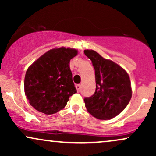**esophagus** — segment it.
<instances>
[{
    "label": "esophagus",
    "instance_id": "esophagus-1",
    "mask_svg": "<svg viewBox=\"0 0 156 156\" xmlns=\"http://www.w3.org/2000/svg\"><path fill=\"white\" fill-rule=\"evenodd\" d=\"M76 89H77V92H79L80 90V84H76Z\"/></svg>",
    "mask_w": 156,
    "mask_h": 156
}]
</instances>
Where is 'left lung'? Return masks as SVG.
Here are the masks:
<instances>
[{
    "instance_id": "left-lung-1",
    "label": "left lung",
    "mask_w": 156,
    "mask_h": 156,
    "mask_svg": "<svg viewBox=\"0 0 156 156\" xmlns=\"http://www.w3.org/2000/svg\"><path fill=\"white\" fill-rule=\"evenodd\" d=\"M84 54L92 61L96 80L93 95L84 98L86 108L98 119H112L122 112L130 101L129 76L118 64L103 58L96 51L85 50Z\"/></svg>"
}]
</instances>
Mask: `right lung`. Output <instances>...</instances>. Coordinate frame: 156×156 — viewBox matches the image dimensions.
Wrapping results in <instances>:
<instances>
[{
  "instance_id": "obj_1",
  "label": "right lung",
  "mask_w": 156,
  "mask_h": 156,
  "mask_svg": "<svg viewBox=\"0 0 156 156\" xmlns=\"http://www.w3.org/2000/svg\"><path fill=\"white\" fill-rule=\"evenodd\" d=\"M78 54L72 48L50 50L27 69L24 89L27 99L36 110L52 114L62 110L77 92L69 61Z\"/></svg>"
}]
</instances>
